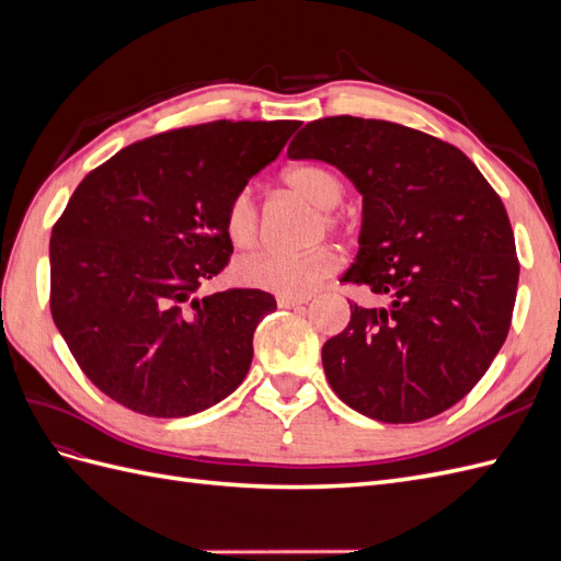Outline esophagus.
Returning a JSON list of instances; mask_svg holds the SVG:
<instances>
[{"label":"esophagus","instance_id":"obj_1","mask_svg":"<svg viewBox=\"0 0 561 561\" xmlns=\"http://www.w3.org/2000/svg\"><path fill=\"white\" fill-rule=\"evenodd\" d=\"M307 301H309V297H278V307L280 309H297Z\"/></svg>","mask_w":561,"mask_h":561}]
</instances>
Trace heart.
<instances>
[{
	"instance_id": "obj_1",
	"label": "heart",
	"mask_w": 561,
	"mask_h": 561,
	"mask_svg": "<svg viewBox=\"0 0 561 561\" xmlns=\"http://www.w3.org/2000/svg\"><path fill=\"white\" fill-rule=\"evenodd\" d=\"M285 184L316 210L325 229L336 227L332 210L344 196V184L328 168L299 165L285 173ZM225 231L236 248H248L257 239V206L248 190L236 192L225 210ZM339 266L330 248L304 252H254L236 264L233 274L243 285L278 297H309L320 280L332 276Z\"/></svg>"
}]
</instances>
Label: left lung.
Wrapping results in <instances>:
<instances>
[{
	"instance_id": "obj_1",
	"label": "left lung",
	"mask_w": 561,
	"mask_h": 561,
	"mask_svg": "<svg viewBox=\"0 0 561 561\" xmlns=\"http://www.w3.org/2000/svg\"><path fill=\"white\" fill-rule=\"evenodd\" d=\"M287 157L353 182L360 248L342 283L388 297L383 309L351 304L346 330L322 346L332 390L383 423L443 414L511 330L519 262L503 201L461 149L377 118H318Z\"/></svg>"
}]
</instances>
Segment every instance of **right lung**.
<instances>
[{
  "label": "right lung",
  "mask_w": 561,
  "mask_h": 561,
  "mask_svg": "<svg viewBox=\"0 0 561 561\" xmlns=\"http://www.w3.org/2000/svg\"><path fill=\"white\" fill-rule=\"evenodd\" d=\"M299 122H213L128 145L81 180L50 233V316L128 410L178 419L231 396L276 299L198 297L229 262L225 210Z\"/></svg>",
  "instance_id": "obj_1"
}]
</instances>
